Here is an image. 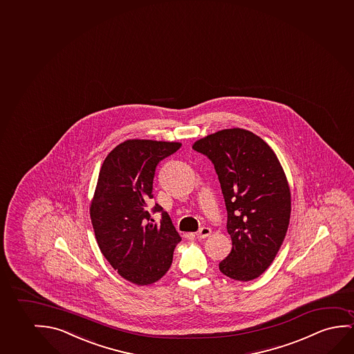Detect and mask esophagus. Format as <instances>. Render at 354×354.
<instances>
[{
  "mask_svg": "<svg viewBox=\"0 0 354 354\" xmlns=\"http://www.w3.org/2000/svg\"><path fill=\"white\" fill-rule=\"evenodd\" d=\"M211 228L209 227H201L198 232H196V238H199V239H205V238H207L209 234H211Z\"/></svg>",
  "mask_w": 354,
  "mask_h": 354,
  "instance_id": "1",
  "label": "esophagus"
}]
</instances>
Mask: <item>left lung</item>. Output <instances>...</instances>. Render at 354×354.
<instances>
[{
  "label": "left lung",
  "instance_id": "left-lung-1",
  "mask_svg": "<svg viewBox=\"0 0 354 354\" xmlns=\"http://www.w3.org/2000/svg\"><path fill=\"white\" fill-rule=\"evenodd\" d=\"M193 149L214 164L228 214L233 248L219 270L230 279H256L273 262L289 227L291 195L279 160L262 138L241 129L218 131Z\"/></svg>",
  "mask_w": 354,
  "mask_h": 354
}]
</instances>
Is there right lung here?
Masks as SVG:
<instances>
[{
    "mask_svg": "<svg viewBox=\"0 0 354 354\" xmlns=\"http://www.w3.org/2000/svg\"><path fill=\"white\" fill-rule=\"evenodd\" d=\"M182 145L176 142L130 140L105 158L90 207L100 251L118 273L137 285L153 284L172 263L180 236L159 204L148 207L155 169ZM159 212V225L151 214Z\"/></svg>",
    "mask_w": 354,
    "mask_h": 354,
    "instance_id": "obj_1",
    "label": "right lung"
}]
</instances>
